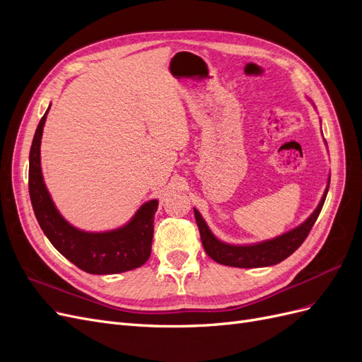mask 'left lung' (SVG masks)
Returning <instances> with one entry per match:
<instances>
[{"label": "left lung", "mask_w": 362, "mask_h": 362, "mask_svg": "<svg viewBox=\"0 0 362 362\" xmlns=\"http://www.w3.org/2000/svg\"><path fill=\"white\" fill-rule=\"evenodd\" d=\"M305 98L315 108L311 98L308 95H305ZM320 124H322V120H320ZM325 145H326V141H325ZM329 182H331V173H329V177H327L326 189L323 192L320 202L317 204L314 211L308 217H306L302 223H299L298 226H294V228L288 229V231L282 233L276 237L261 240V242H255V243L238 245V243L223 242V240L214 235V233L211 231L210 226L206 225L205 218L202 217L198 208L193 206L194 218H196V223H198L199 234H201V242H202V246L208 254V257L213 258L216 262H218V264L231 266V267H242V269L275 266V264H278V262L288 258L293 252L303 243V240L306 238V235H308L313 225L315 223L317 217H319V214L322 211V206L326 199L327 190H329Z\"/></svg>", "instance_id": "left-lung-1"}]
</instances>
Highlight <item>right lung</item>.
Masks as SVG:
<instances>
[{
	"mask_svg": "<svg viewBox=\"0 0 362 362\" xmlns=\"http://www.w3.org/2000/svg\"><path fill=\"white\" fill-rule=\"evenodd\" d=\"M48 110L40 119L30 149L28 190L33 210L52 246L76 267L92 275H116L144 266L151 255L158 199L141 204L128 222L107 231H86L62 216L43 180L40 144Z\"/></svg>",
	"mask_w": 362,
	"mask_h": 362,
	"instance_id": "obj_1",
	"label": "right lung"
}]
</instances>
